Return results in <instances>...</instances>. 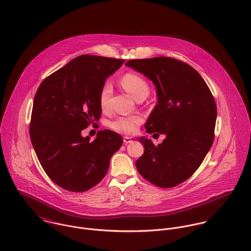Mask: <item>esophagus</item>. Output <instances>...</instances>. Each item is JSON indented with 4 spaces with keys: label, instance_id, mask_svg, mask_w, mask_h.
Listing matches in <instances>:
<instances>
[{
    "label": "esophagus",
    "instance_id": "1",
    "mask_svg": "<svg viewBox=\"0 0 251 251\" xmlns=\"http://www.w3.org/2000/svg\"><path fill=\"white\" fill-rule=\"evenodd\" d=\"M130 142H132V140H131L130 137H128V136H125V137H124V143L128 144L130 143Z\"/></svg>",
    "mask_w": 251,
    "mask_h": 251
}]
</instances>
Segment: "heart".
I'll use <instances>...</instances> for the list:
<instances>
[{"label":"heart","mask_w":251,"mask_h":251,"mask_svg":"<svg viewBox=\"0 0 251 251\" xmlns=\"http://www.w3.org/2000/svg\"><path fill=\"white\" fill-rule=\"evenodd\" d=\"M123 88L129 93L135 100L146 98L149 95L150 87L142 76L135 72H126L121 78ZM112 94V84L110 81H105L100 91V104L102 109L107 108L109 99ZM142 124V118L138 115L121 116L110 122V127L123 134H133L136 132L138 126Z\"/></svg>","instance_id":"obj_1"}]
</instances>
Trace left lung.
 <instances>
[{
  "mask_svg": "<svg viewBox=\"0 0 251 251\" xmlns=\"http://www.w3.org/2000/svg\"><path fill=\"white\" fill-rule=\"evenodd\" d=\"M152 81L157 104L145 124L148 133L166 137L154 146L145 137L135 165L144 179L169 188L190 178L203 162L215 138V99L201 75L189 65L169 57L126 63Z\"/></svg>",
  "mask_w": 251,
  "mask_h": 251,
  "instance_id": "obj_1",
  "label": "left lung"
}]
</instances>
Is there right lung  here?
Masks as SVG:
<instances>
[{"label":"right lung","instance_id":"right-lung-1","mask_svg":"<svg viewBox=\"0 0 251 251\" xmlns=\"http://www.w3.org/2000/svg\"><path fill=\"white\" fill-rule=\"evenodd\" d=\"M124 62L82 55L46 77L36 91L31 141L47 176L64 189L81 192L98 184L123 145L121 135L109 129L100 130L93 142L81 131L100 118V91Z\"/></svg>","mask_w":251,"mask_h":251}]
</instances>
